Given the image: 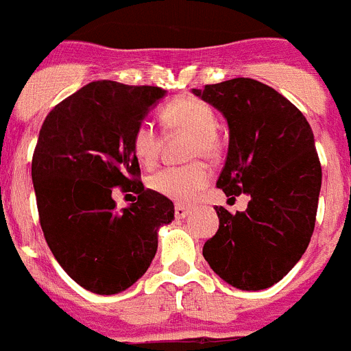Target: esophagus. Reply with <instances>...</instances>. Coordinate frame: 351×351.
<instances>
[{
    "mask_svg": "<svg viewBox=\"0 0 351 351\" xmlns=\"http://www.w3.org/2000/svg\"><path fill=\"white\" fill-rule=\"evenodd\" d=\"M189 212H191V206L184 205V203H178V205L175 206V215H176V217H178V219L187 217Z\"/></svg>",
    "mask_w": 351,
    "mask_h": 351,
    "instance_id": "1",
    "label": "esophagus"
}]
</instances>
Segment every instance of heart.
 <instances>
[{
    "label": "heart",
    "mask_w": 351,
    "mask_h": 351,
    "mask_svg": "<svg viewBox=\"0 0 351 351\" xmlns=\"http://www.w3.org/2000/svg\"><path fill=\"white\" fill-rule=\"evenodd\" d=\"M164 129L169 132L189 134L185 157L194 158L184 166L166 167L148 178V187L154 193L173 201H191L208 185L210 169L201 158L215 157L219 138L215 132V112L208 104L194 97H180L166 104L160 111ZM130 148L139 164L152 167L160 152V136L150 121L136 125L130 136Z\"/></svg>",
    "instance_id": "b5f03b06"
}]
</instances>
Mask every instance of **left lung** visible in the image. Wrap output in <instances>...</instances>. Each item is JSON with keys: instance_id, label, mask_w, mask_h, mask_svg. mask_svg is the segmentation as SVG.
Segmentation results:
<instances>
[{"instance_id": "1", "label": "left lung", "mask_w": 351, "mask_h": 351, "mask_svg": "<svg viewBox=\"0 0 351 351\" xmlns=\"http://www.w3.org/2000/svg\"><path fill=\"white\" fill-rule=\"evenodd\" d=\"M226 117L230 146L217 187L249 194L245 212L215 206L219 230L203 245L213 272L239 289L276 285L315 231L322 164L306 117L279 91L249 77L193 90Z\"/></svg>"}]
</instances>
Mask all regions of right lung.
I'll list each match as a JSON object with an SVG mask.
<instances>
[{"instance_id":"right-lung-1","label":"right lung","mask_w":351,"mask_h":351,"mask_svg":"<svg viewBox=\"0 0 351 351\" xmlns=\"http://www.w3.org/2000/svg\"><path fill=\"white\" fill-rule=\"evenodd\" d=\"M166 91L95 81L54 106L32 160L38 219L56 261L79 286L120 293L148 270L157 230L175 217L173 201L145 189L130 136ZM120 186L138 194L121 213Z\"/></svg>"}]
</instances>
